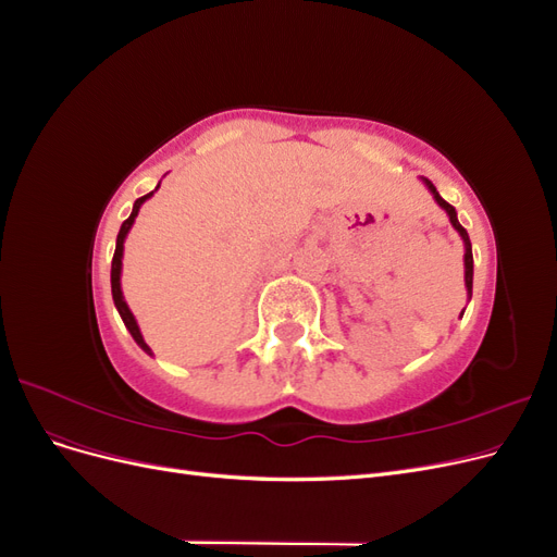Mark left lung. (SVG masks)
Here are the masks:
<instances>
[{"mask_svg": "<svg viewBox=\"0 0 557 557\" xmlns=\"http://www.w3.org/2000/svg\"><path fill=\"white\" fill-rule=\"evenodd\" d=\"M425 185H428V188L432 190V195H434V199H436V205H440V207L448 213L453 227L460 232V237H462V242H465V285H467V293H469V297H471V281H474V256H471V242H469V234H467V230L458 223V213H455V209L448 205V201H446L440 193H436V188H434L430 178H425Z\"/></svg>", "mask_w": 557, "mask_h": 557, "instance_id": "obj_1", "label": "left lung"}]
</instances>
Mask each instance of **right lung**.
I'll return each instance as SVG.
<instances>
[{
	"instance_id": "add662e5",
	"label": "right lung",
	"mask_w": 557,
	"mask_h": 557,
	"mask_svg": "<svg viewBox=\"0 0 557 557\" xmlns=\"http://www.w3.org/2000/svg\"><path fill=\"white\" fill-rule=\"evenodd\" d=\"M150 195H153V193H148V195H144V197H139L137 201H134V209H132L129 218H127V221L121 225V232H117V239H115V252H113V262H111V293H113L115 309H117V313H121L123 323H125V327L129 330V334L134 336V342H137L146 352H150V348L146 346L144 336H141V332H139L137 320H134L132 311H129V309H127V305H125L123 293H121V267H123V244H125L127 232H129V227H132V223H134V218H137V213H139L141 205H144V201H146Z\"/></svg>"
}]
</instances>
